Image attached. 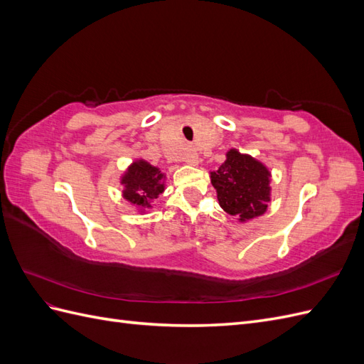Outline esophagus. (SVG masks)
Segmentation results:
<instances>
[{
    "instance_id": "34e87169",
    "label": "esophagus",
    "mask_w": 364,
    "mask_h": 364,
    "mask_svg": "<svg viewBox=\"0 0 364 364\" xmlns=\"http://www.w3.org/2000/svg\"><path fill=\"white\" fill-rule=\"evenodd\" d=\"M185 162L186 164H190V165H197L200 162V158H199V155H197V153L194 151V150H188L185 153Z\"/></svg>"
}]
</instances>
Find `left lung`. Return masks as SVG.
<instances>
[{
    "label": "left lung",
    "instance_id": "1",
    "mask_svg": "<svg viewBox=\"0 0 364 364\" xmlns=\"http://www.w3.org/2000/svg\"><path fill=\"white\" fill-rule=\"evenodd\" d=\"M220 206L230 215L246 222L262 215L270 202V171L264 164L235 149L226 153V161L211 173Z\"/></svg>",
    "mask_w": 364,
    "mask_h": 364
}]
</instances>
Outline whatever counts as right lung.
<instances>
[{
	"mask_svg": "<svg viewBox=\"0 0 364 364\" xmlns=\"http://www.w3.org/2000/svg\"><path fill=\"white\" fill-rule=\"evenodd\" d=\"M124 185L123 197L139 208H150L151 200L164 191V173L146 161H135L121 178Z\"/></svg>",
	"mask_w": 364,
	"mask_h": 364,
	"instance_id": "1",
	"label": "right lung"
}]
</instances>
